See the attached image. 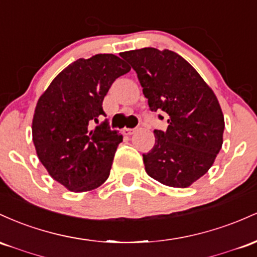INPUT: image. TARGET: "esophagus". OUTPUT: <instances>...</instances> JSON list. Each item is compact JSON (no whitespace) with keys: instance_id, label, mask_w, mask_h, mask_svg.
I'll use <instances>...</instances> for the list:
<instances>
[{"instance_id":"1","label":"esophagus","mask_w":257,"mask_h":257,"mask_svg":"<svg viewBox=\"0 0 257 257\" xmlns=\"http://www.w3.org/2000/svg\"><path fill=\"white\" fill-rule=\"evenodd\" d=\"M135 132H136V128H123L122 130V134L125 135V136H131V135H134Z\"/></svg>"}]
</instances>
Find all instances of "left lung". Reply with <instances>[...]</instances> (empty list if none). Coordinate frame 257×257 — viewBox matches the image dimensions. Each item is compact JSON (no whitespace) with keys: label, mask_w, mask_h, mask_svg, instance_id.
<instances>
[{"label":"left lung","mask_w":257,"mask_h":257,"mask_svg":"<svg viewBox=\"0 0 257 257\" xmlns=\"http://www.w3.org/2000/svg\"><path fill=\"white\" fill-rule=\"evenodd\" d=\"M121 57L137 73L149 108L169 115L167 130H154V147L143 154L146 172L165 186H192L209 171L223 143L224 117L217 97L175 52L147 47Z\"/></svg>","instance_id":"1"}]
</instances>
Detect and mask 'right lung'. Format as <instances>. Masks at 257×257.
<instances>
[{
    "label": "right lung",
    "mask_w": 257,
    "mask_h": 257,
    "mask_svg": "<svg viewBox=\"0 0 257 257\" xmlns=\"http://www.w3.org/2000/svg\"><path fill=\"white\" fill-rule=\"evenodd\" d=\"M131 66L114 54H96L71 63L53 79L37 100L33 142L53 180L69 191L98 188L110 174L122 136L102 126L91 128L103 111L111 83Z\"/></svg>",
    "instance_id": "right-lung-1"
}]
</instances>
